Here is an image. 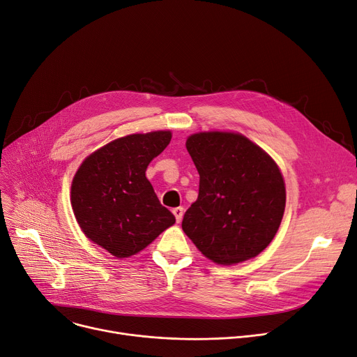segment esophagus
I'll list each match as a JSON object with an SVG mask.
<instances>
[{
	"label": "esophagus",
	"instance_id": "1",
	"mask_svg": "<svg viewBox=\"0 0 357 357\" xmlns=\"http://www.w3.org/2000/svg\"><path fill=\"white\" fill-rule=\"evenodd\" d=\"M172 213H174V215H175L176 221L179 222V221L182 220V217H183V208H182V207H176V208H174V210H172Z\"/></svg>",
	"mask_w": 357,
	"mask_h": 357
}]
</instances>
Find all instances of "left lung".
I'll list each match as a JSON object with an SVG mask.
<instances>
[{"instance_id":"obj_1","label":"left lung","mask_w":357,"mask_h":357,"mask_svg":"<svg viewBox=\"0 0 357 357\" xmlns=\"http://www.w3.org/2000/svg\"><path fill=\"white\" fill-rule=\"evenodd\" d=\"M186 150L199 174V192L183 215L185 234L218 265L257 256L284 217L285 183L276 163L236 133L192 135Z\"/></svg>"}]
</instances>
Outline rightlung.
I'll return each instance as SVG.
<instances>
[{
  "label": "right lung",
  "instance_id": "right-lung-1",
  "mask_svg": "<svg viewBox=\"0 0 357 357\" xmlns=\"http://www.w3.org/2000/svg\"><path fill=\"white\" fill-rule=\"evenodd\" d=\"M171 131L130 135L88 156L72 181L70 202L85 236L116 257L143 250L175 222L146 178Z\"/></svg>",
  "mask_w": 357,
  "mask_h": 357
}]
</instances>
